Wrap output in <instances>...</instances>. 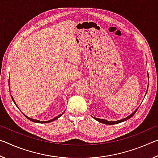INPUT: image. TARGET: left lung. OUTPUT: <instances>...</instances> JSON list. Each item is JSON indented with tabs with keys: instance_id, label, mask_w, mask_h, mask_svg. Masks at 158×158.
Segmentation results:
<instances>
[{
	"instance_id": "obj_1",
	"label": "left lung",
	"mask_w": 158,
	"mask_h": 158,
	"mask_svg": "<svg viewBox=\"0 0 158 158\" xmlns=\"http://www.w3.org/2000/svg\"><path fill=\"white\" fill-rule=\"evenodd\" d=\"M147 90H148V89H147ZM137 109H138V108H137V109H136V110H135V111H134L132 114H130L129 116H127V117H126V118H123V119L119 120V121H106V120L100 119V118H95V117H93V118H94L96 120V121H98V122L101 123H104V124H106V125H114V124H117V123H122V122H123V121H127V120H128V119H130L131 117H132V116H134V115H135V114L136 113V112H137Z\"/></svg>"
}]
</instances>
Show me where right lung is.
I'll return each mask as SVG.
<instances>
[{
	"instance_id": "obj_1",
	"label": "right lung",
	"mask_w": 158,
	"mask_h": 158,
	"mask_svg": "<svg viewBox=\"0 0 158 158\" xmlns=\"http://www.w3.org/2000/svg\"><path fill=\"white\" fill-rule=\"evenodd\" d=\"M9 85H10V80H9ZM11 97H12V100H13V102H14V103L15 104V105H17V104L15 103V100H14V98H13V97L11 95ZM65 112V111H64ZM64 112L63 114H60V115H58V116H56V117H55V118H53V119H52V120H49V121H37V120H35V119H33V118H29V117H28L27 116H26V115L24 114V116L27 118L28 119H29L30 120V121H33V122H34V123H51V122H52V121H55V120H56L57 118H58L59 117H60L61 116H62V115L64 114Z\"/></svg>"
}]
</instances>
